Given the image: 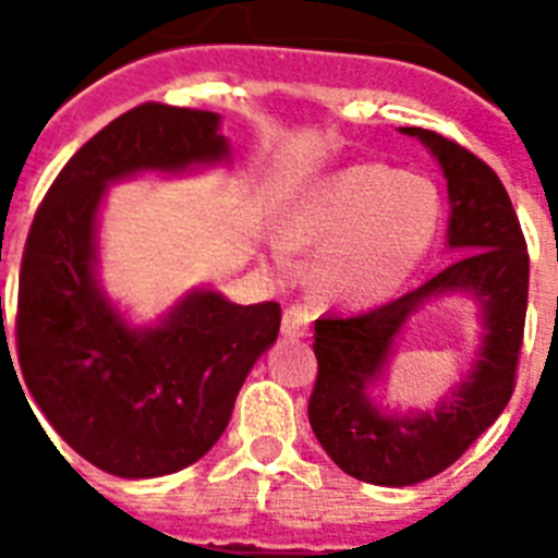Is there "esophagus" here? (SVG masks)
I'll return each instance as SVG.
<instances>
[{"label": "esophagus", "instance_id": "obj_1", "mask_svg": "<svg viewBox=\"0 0 558 558\" xmlns=\"http://www.w3.org/2000/svg\"><path fill=\"white\" fill-rule=\"evenodd\" d=\"M310 322H313V310L304 304H290L282 315V335L288 338H307Z\"/></svg>", "mask_w": 558, "mask_h": 558}]
</instances>
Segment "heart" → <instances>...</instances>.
Wrapping results in <instances>:
<instances>
[{"mask_svg": "<svg viewBox=\"0 0 558 558\" xmlns=\"http://www.w3.org/2000/svg\"><path fill=\"white\" fill-rule=\"evenodd\" d=\"M441 223V195L425 175L379 161L340 167L288 206L270 240L279 270L293 248H318L315 284L327 299L366 307L397 293L425 259Z\"/></svg>", "mask_w": 558, "mask_h": 558, "instance_id": "b5f03b06", "label": "heart"}]
</instances>
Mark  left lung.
<instances>
[{"mask_svg":"<svg viewBox=\"0 0 558 558\" xmlns=\"http://www.w3.org/2000/svg\"><path fill=\"white\" fill-rule=\"evenodd\" d=\"M416 136L447 179V245L461 254L430 282L360 315L315 322L318 379L307 416L315 438L347 475L374 486H413L445 472L495 425L514 393L529 307V251L509 192L466 147L425 131ZM445 294H470L484 332L471 372L425 412H391L373 397L410 315Z\"/></svg>","mask_w":558,"mask_h":558,"instance_id":"8db88e82","label":"left lung"}]
</instances>
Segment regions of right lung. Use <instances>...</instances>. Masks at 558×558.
Masks as SVG:
<instances>
[{"label": "right lung", "mask_w": 558, "mask_h": 558, "mask_svg": "<svg viewBox=\"0 0 558 558\" xmlns=\"http://www.w3.org/2000/svg\"><path fill=\"white\" fill-rule=\"evenodd\" d=\"M220 113L145 102L108 122L52 181L24 245L16 340L24 383L77 456L117 477L179 472L215 447L254 363L274 347L276 302L211 288L136 327L100 284L106 190L142 172L229 165Z\"/></svg>", "instance_id": "right-lung-1"}]
</instances>
